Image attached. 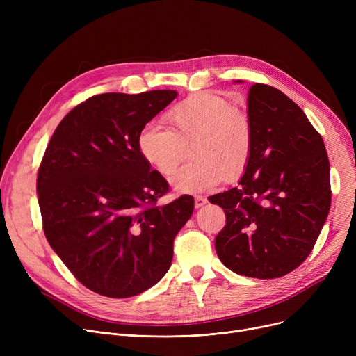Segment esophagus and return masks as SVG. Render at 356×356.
I'll list each match as a JSON object with an SVG mask.
<instances>
[{
  "label": "esophagus",
  "mask_w": 356,
  "mask_h": 356,
  "mask_svg": "<svg viewBox=\"0 0 356 356\" xmlns=\"http://www.w3.org/2000/svg\"><path fill=\"white\" fill-rule=\"evenodd\" d=\"M207 203H208V199L204 196H196L195 197V207L196 208H202L203 204H207Z\"/></svg>",
  "instance_id": "34e87169"
}]
</instances>
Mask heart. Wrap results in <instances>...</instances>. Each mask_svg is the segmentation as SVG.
I'll return each instance as SVG.
<instances>
[{"label": "heart", "instance_id": "1", "mask_svg": "<svg viewBox=\"0 0 356 356\" xmlns=\"http://www.w3.org/2000/svg\"><path fill=\"white\" fill-rule=\"evenodd\" d=\"M168 129L147 125L138 136L143 159L164 176H173L192 147L193 160L173 179L180 192L208 191L238 179L252 152L248 115L225 97L197 92L165 112Z\"/></svg>", "mask_w": 356, "mask_h": 356}]
</instances>
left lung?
Masks as SVG:
<instances>
[{"instance_id": "obj_1", "label": "left lung", "mask_w": 356, "mask_h": 356, "mask_svg": "<svg viewBox=\"0 0 356 356\" xmlns=\"http://www.w3.org/2000/svg\"><path fill=\"white\" fill-rule=\"evenodd\" d=\"M252 152L236 188L209 197L225 212L215 238L223 266L239 275L278 278L312 252L330 209L329 159L305 112L277 88L248 93Z\"/></svg>"}]
</instances>
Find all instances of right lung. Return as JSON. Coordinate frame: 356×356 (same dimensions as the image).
Wrapping results in <instances>:
<instances>
[{
    "label": "right lung",
    "instance_id": "obj_1",
    "mask_svg": "<svg viewBox=\"0 0 356 356\" xmlns=\"http://www.w3.org/2000/svg\"><path fill=\"white\" fill-rule=\"evenodd\" d=\"M176 90L101 93L74 106L53 133L37 173L43 231L79 283L125 298L157 284L173 241L193 213L138 149V136Z\"/></svg>",
    "mask_w": 356,
    "mask_h": 356
}]
</instances>
